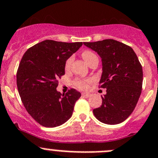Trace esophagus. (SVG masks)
<instances>
[{
  "label": "esophagus",
  "mask_w": 158,
  "mask_h": 158,
  "mask_svg": "<svg viewBox=\"0 0 158 158\" xmlns=\"http://www.w3.org/2000/svg\"><path fill=\"white\" fill-rule=\"evenodd\" d=\"M89 96H90V94H89V93H82V97H83V98H89Z\"/></svg>",
  "instance_id": "obj_1"
}]
</instances>
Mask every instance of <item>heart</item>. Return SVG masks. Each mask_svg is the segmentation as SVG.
I'll list each match as a JSON object with an SVG mask.
<instances>
[{
	"label": "heart",
	"instance_id": "heart-1",
	"mask_svg": "<svg viewBox=\"0 0 158 158\" xmlns=\"http://www.w3.org/2000/svg\"><path fill=\"white\" fill-rule=\"evenodd\" d=\"M82 56L83 59L86 60L87 64H89L90 62L94 59H98V56L95 54L94 52H93L90 50H85L82 52ZM72 60H73V56H69L68 59L66 60L64 64V68L66 70H69L70 69L71 65H72ZM93 82V79H83V78H77L74 80V85L77 88L80 89H87L89 88V84Z\"/></svg>",
	"mask_w": 158,
	"mask_h": 158
}]
</instances>
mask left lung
Segmentation results:
<instances>
[{"label": "left lung", "mask_w": 158, "mask_h": 158, "mask_svg": "<svg viewBox=\"0 0 158 158\" xmlns=\"http://www.w3.org/2000/svg\"><path fill=\"white\" fill-rule=\"evenodd\" d=\"M102 57L99 87L106 88L102 104L93 110L95 117L107 124L124 121L134 111L143 86V67L129 45L113 39L83 42Z\"/></svg>", "instance_id": "1"}]
</instances>
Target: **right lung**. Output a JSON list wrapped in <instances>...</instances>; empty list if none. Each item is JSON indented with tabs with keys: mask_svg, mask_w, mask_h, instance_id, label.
<instances>
[{
	"mask_svg": "<svg viewBox=\"0 0 158 158\" xmlns=\"http://www.w3.org/2000/svg\"><path fill=\"white\" fill-rule=\"evenodd\" d=\"M82 45L45 40L29 48L21 59L16 73L18 91L27 113L42 126L57 127L72 116L81 94L70 89L62 94L56 87L64 75L66 60Z\"/></svg>",
	"mask_w": 158,
	"mask_h": 158,
	"instance_id": "obj_1",
	"label": "right lung"
}]
</instances>
